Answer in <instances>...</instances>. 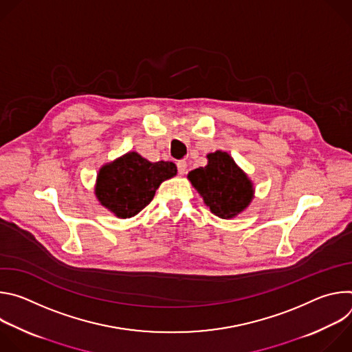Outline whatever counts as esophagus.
Returning a JSON list of instances; mask_svg holds the SVG:
<instances>
[{"instance_id":"34e87169","label":"esophagus","mask_w":352,"mask_h":352,"mask_svg":"<svg viewBox=\"0 0 352 352\" xmlns=\"http://www.w3.org/2000/svg\"><path fill=\"white\" fill-rule=\"evenodd\" d=\"M186 167H188V164H186V162L185 160H179L178 163H177V168H178V174L179 175H184L185 173H186Z\"/></svg>"}]
</instances>
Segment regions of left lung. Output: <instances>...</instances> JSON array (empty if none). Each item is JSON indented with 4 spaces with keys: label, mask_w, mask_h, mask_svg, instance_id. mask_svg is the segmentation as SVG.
<instances>
[{
    "label": "left lung",
    "mask_w": 352,
    "mask_h": 352,
    "mask_svg": "<svg viewBox=\"0 0 352 352\" xmlns=\"http://www.w3.org/2000/svg\"><path fill=\"white\" fill-rule=\"evenodd\" d=\"M209 163L188 174L212 213L231 219L241 213L252 199V184L226 152L208 155Z\"/></svg>",
    "instance_id": "obj_1"
}]
</instances>
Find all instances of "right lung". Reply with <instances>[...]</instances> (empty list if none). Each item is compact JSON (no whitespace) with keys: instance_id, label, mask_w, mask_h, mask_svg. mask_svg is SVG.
I'll return each mask as SVG.
<instances>
[{"instance_id":"obj_1","label":"right lung","mask_w":352,"mask_h":352,"mask_svg":"<svg viewBox=\"0 0 352 352\" xmlns=\"http://www.w3.org/2000/svg\"><path fill=\"white\" fill-rule=\"evenodd\" d=\"M175 174L171 162L150 163L131 152L100 170L96 196L116 216L132 217L152 202L160 184Z\"/></svg>"}]
</instances>
